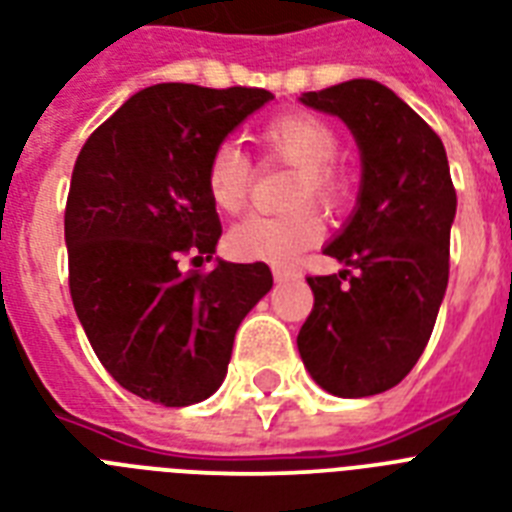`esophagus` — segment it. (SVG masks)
I'll list each match as a JSON object with an SVG mask.
<instances>
[{
	"label": "esophagus",
	"mask_w": 512,
	"mask_h": 512,
	"mask_svg": "<svg viewBox=\"0 0 512 512\" xmlns=\"http://www.w3.org/2000/svg\"><path fill=\"white\" fill-rule=\"evenodd\" d=\"M273 278H276L278 284H281V281H289V278H294V270L284 268V265H276V268H273Z\"/></svg>",
	"instance_id": "1"
}]
</instances>
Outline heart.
<instances>
[{"mask_svg": "<svg viewBox=\"0 0 512 512\" xmlns=\"http://www.w3.org/2000/svg\"><path fill=\"white\" fill-rule=\"evenodd\" d=\"M257 144L265 157H276L292 165L289 205H299L281 215H249L228 231V252L239 260H265L289 263L302 252L321 242L323 218L313 205L315 199L326 210L344 205L350 194V178L334 160L339 152V136L334 126L313 112L289 110L268 118L257 131ZM252 165L242 149L223 141L205 162L207 197L220 213H239L247 205Z\"/></svg>", "mask_w": 512, "mask_h": 512, "instance_id": "obj_1", "label": "heart"}]
</instances>
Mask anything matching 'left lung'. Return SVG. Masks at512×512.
<instances>
[{"instance_id": "8db88e82", "label": "left lung", "mask_w": 512, "mask_h": 512, "mask_svg": "<svg viewBox=\"0 0 512 512\" xmlns=\"http://www.w3.org/2000/svg\"><path fill=\"white\" fill-rule=\"evenodd\" d=\"M299 102L347 123L363 181L355 213L323 249L347 268L307 278L315 302L297 347L326 392L371 397L400 384L429 344L458 194L442 139L384 83L355 78Z\"/></svg>"}]
</instances>
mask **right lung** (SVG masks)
Listing matches in <instances>:
<instances>
[{
	"instance_id": "add662e5",
	"label": "right lung",
	"mask_w": 512,
	"mask_h": 512,
	"mask_svg": "<svg viewBox=\"0 0 512 512\" xmlns=\"http://www.w3.org/2000/svg\"><path fill=\"white\" fill-rule=\"evenodd\" d=\"M265 89L157 83L81 147L65 205L70 297L115 381L141 400L186 407L223 384L244 315L270 292L265 263L213 260L220 218L205 162Z\"/></svg>"
}]
</instances>
